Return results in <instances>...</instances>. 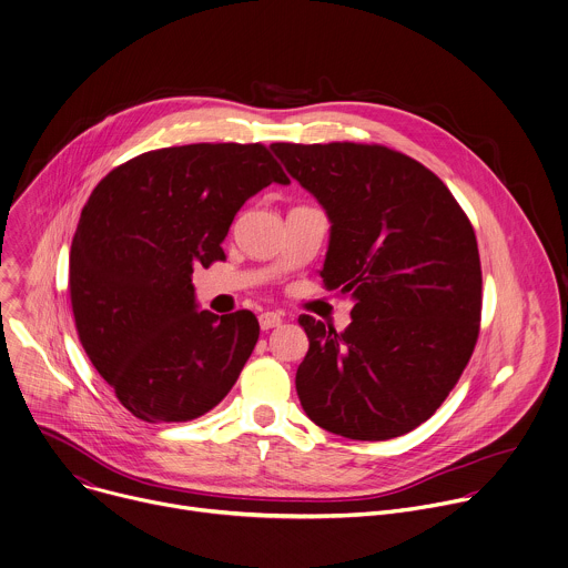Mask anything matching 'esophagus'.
<instances>
[{
    "mask_svg": "<svg viewBox=\"0 0 568 568\" xmlns=\"http://www.w3.org/2000/svg\"><path fill=\"white\" fill-rule=\"evenodd\" d=\"M258 323H261V329H272V327H278L283 323V318L276 312H263L258 316Z\"/></svg>",
    "mask_w": 568,
    "mask_h": 568,
    "instance_id": "esophagus-1",
    "label": "esophagus"
}]
</instances>
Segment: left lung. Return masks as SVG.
I'll return each mask as SVG.
<instances>
[{
	"label": "left lung",
	"instance_id": "1",
	"mask_svg": "<svg viewBox=\"0 0 568 568\" xmlns=\"http://www.w3.org/2000/svg\"><path fill=\"white\" fill-rule=\"evenodd\" d=\"M332 230L321 278L352 323L303 314L305 415L327 433L384 442L430 419L470 361L481 321L475 230L422 162L382 144H272Z\"/></svg>",
	"mask_w": 568,
	"mask_h": 568
}]
</instances>
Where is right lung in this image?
Instances as JSON below:
<instances>
[{"mask_svg": "<svg viewBox=\"0 0 568 568\" xmlns=\"http://www.w3.org/2000/svg\"><path fill=\"white\" fill-rule=\"evenodd\" d=\"M290 178L265 144L146 151L109 171L82 210L69 258L80 343L118 402L149 424L192 422L236 384L252 312L196 310L194 267L223 261L236 212Z\"/></svg>", "mask_w": 568, "mask_h": 568, "instance_id": "obj_1", "label": "right lung"}]
</instances>
